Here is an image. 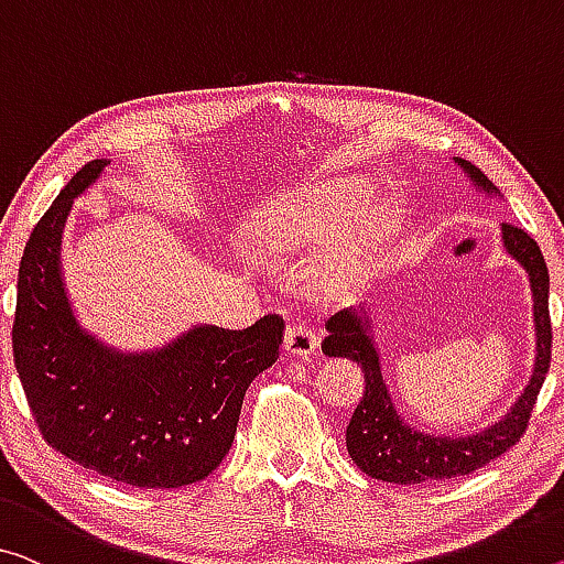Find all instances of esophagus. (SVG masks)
Returning a JSON list of instances; mask_svg holds the SVG:
<instances>
[{
    "label": "esophagus",
    "mask_w": 564,
    "mask_h": 564,
    "mask_svg": "<svg viewBox=\"0 0 564 564\" xmlns=\"http://www.w3.org/2000/svg\"><path fill=\"white\" fill-rule=\"evenodd\" d=\"M319 335L310 330L307 325H290L288 333H284V350L288 355H297V358H307L317 350Z\"/></svg>",
    "instance_id": "obj_1"
}]
</instances>
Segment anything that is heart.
Returning <instances> with one entry per match:
<instances>
[{"instance_id": "b5f03b06", "label": "heart", "mask_w": 564, "mask_h": 564, "mask_svg": "<svg viewBox=\"0 0 564 564\" xmlns=\"http://www.w3.org/2000/svg\"><path fill=\"white\" fill-rule=\"evenodd\" d=\"M362 188L348 181L290 188L262 202L247 221V245L257 257L282 262L302 252L333 249L360 209ZM401 206L386 202L360 212L348 241L319 264V288L330 294L366 284L383 267L391 249Z\"/></svg>"}]
</instances>
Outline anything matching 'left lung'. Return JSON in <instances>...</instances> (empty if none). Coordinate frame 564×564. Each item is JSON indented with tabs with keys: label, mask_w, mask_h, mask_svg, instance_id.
I'll return each instance as SVG.
<instances>
[{
	"label": "left lung",
	"mask_w": 564,
	"mask_h": 564,
	"mask_svg": "<svg viewBox=\"0 0 564 564\" xmlns=\"http://www.w3.org/2000/svg\"><path fill=\"white\" fill-rule=\"evenodd\" d=\"M454 163L462 166L466 178L476 188H481L489 196H499V188L471 161L456 155ZM501 245L530 276L536 355L532 378L524 386L522 395L497 423H491L479 433L433 436V433L403 421V415L395 411L393 395L388 391L383 378V366H380V352L376 348V337H372V319L368 317V310H340L327 319L323 352L327 358L358 362L362 378H366V393H362L358 409H355L348 423V431H345V444H348V454L358 464V469L372 476V479L391 484L446 481L454 479V476L481 469L484 464L509 452L522 438L552 358L550 272L540 247L524 229L501 224Z\"/></svg>",
	"instance_id": "left-lung-1"
}]
</instances>
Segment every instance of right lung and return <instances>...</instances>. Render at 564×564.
I'll list each match as a JSON object with an SVG mask.
<instances>
[{
    "label": "right lung",
    "instance_id": "add662e5",
    "mask_svg": "<svg viewBox=\"0 0 564 564\" xmlns=\"http://www.w3.org/2000/svg\"><path fill=\"white\" fill-rule=\"evenodd\" d=\"M108 163H85L30 234L17 274L14 366L52 448L128 487L178 489L224 462L249 383L280 358L284 323L264 315L247 330L196 325L143 352L85 330L67 300L59 245L75 196Z\"/></svg>",
    "mask_w": 564,
    "mask_h": 564
}]
</instances>
